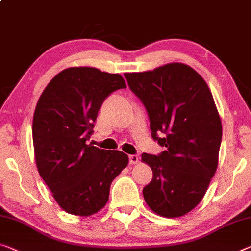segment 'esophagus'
Returning <instances> with one entry per match:
<instances>
[{
	"mask_svg": "<svg viewBox=\"0 0 251 251\" xmlns=\"http://www.w3.org/2000/svg\"><path fill=\"white\" fill-rule=\"evenodd\" d=\"M129 163L131 165H137L139 163V157L136 155H131L129 157Z\"/></svg>",
	"mask_w": 251,
	"mask_h": 251,
	"instance_id": "1",
	"label": "esophagus"
}]
</instances>
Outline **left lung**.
I'll return each instance as SVG.
<instances>
[{"label":"left lung","instance_id":"left-lung-1","mask_svg":"<svg viewBox=\"0 0 251 251\" xmlns=\"http://www.w3.org/2000/svg\"><path fill=\"white\" fill-rule=\"evenodd\" d=\"M125 77L147 109L152 138L166 147L158 156H141L152 171L145 201L160 217H183L202 201L218 168L222 123L213 96L203 77L183 63Z\"/></svg>","mask_w":251,"mask_h":251}]
</instances>
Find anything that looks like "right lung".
Segmentation results:
<instances>
[{"label":"right lung","instance_id":"1","mask_svg":"<svg viewBox=\"0 0 251 251\" xmlns=\"http://www.w3.org/2000/svg\"><path fill=\"white\" fill-rule=\"evenodd\" d=\"M120 74L79 66L61 71L42 92L32 121L34 159L39 175L65 212L90 217L109 201L113 179L129 157L87 140L107 96L126 88Z\"/></svg>","mask_w":251,"mask_h":251}]
</instances>
